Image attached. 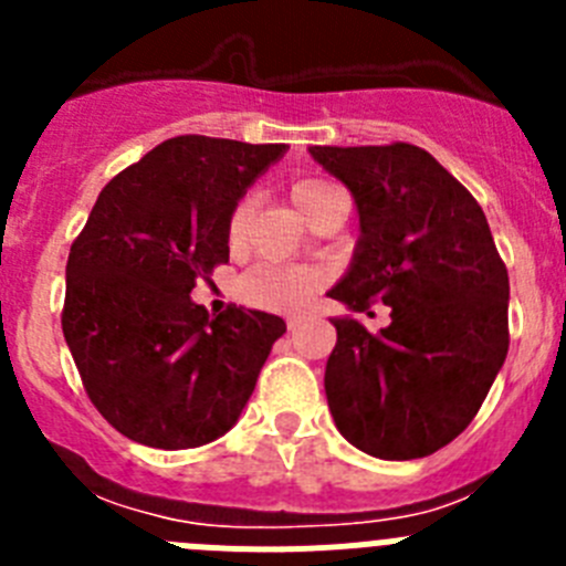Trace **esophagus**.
Listing matches in <instances>:
<instances>
[{"label":"esophagus","instance_id":"34e87169","mask_svg":"<svg viewBox=\"0 0 566 566\" xmlns=\"http://www.w3.org/2000/svg\"><path fill=\"white\" fill-rule=\"evenodd\" d=\"M300 326H303V317H289V319H286V328H289V332H297Z\"/></svg>","mask_w":566,"mask_h":566}]
</instances>
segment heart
Wrapping results in <instances>:
<instances>
[{
  "label": "heart",
  "mask_w": 566,
  "mask_h": 566,
  "mask_svg": "<svg viewBox=\"0 0 566 566\" xmlns=\"http://www.w3.org/2000/svg\"><path fill=\"white\" fill-rule=\"evenodd\" d=\"M334 189L326 181H297L292 187V201L294 207L303 212L314 198H319L323 192ZM247 203H240L232 212V221H229V238L238 240L243 227H247ZM319 286V274L312 269L303 266H280V263H258L247 272L243 283H240V294L247 297V303L258 308H266V312H303V308L312 303L314 292Z\"/></svg>",
  "instance_id": "b5f03b06"
}]
</instances>
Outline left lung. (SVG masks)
<instances>
[{"instance_id":"obj_1","label":"left lung","mask_w":566,"mask_h":566,"mask_svg":"<svg viewBox=\"0 0 566 566\" xmlns=\"http://www.w3.org/2000/svg\"><path fill=\"white\" fill-rule=\"evenodd\" d=\"M359 214L354 258L332 286L348 312L371 300V334L332 317L326 397L337 431L368 457H431L476 417L507 357L510 280L476 198L413 144L308 147Z\"/></svg>"}]
</instances>
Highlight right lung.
I'll list each match as a JSON object with an SVG mask.
<instances>
[{
	"label": "right lung",
	"mask_w": 566,
	"mask_h": 566,
	"mask_svg": "<svg viewBox=\"0 0 566 566\" xmlns=\"http://www.w3.org/2000/svg\"><path fill=\"white\" fill-rule=\"evenodd\" d=\"M286 144L178 135L118 172L70 247L62 332L90 399L115 431L184 451L238 422L277 314L229 306L209 317L189 294L229 260V221Z\"/></svg>",
	"instance_id": "right-lung-1"
}]
</instances>
